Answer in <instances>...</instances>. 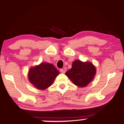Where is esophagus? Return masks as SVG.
<instances>
[{
  "mask_svg": "<svg viewBox=\"0 0 124 124\" xmlns=\"http://www.w3.org/2000/svg\"><path fill=\"white\" fill-rule=\"evenodd\" d=\"M60 71L61 72V73H65V72H66L65 70H64V69H61L60 70Z\"/></svg>",
  "mask_w": 124,
  "mask_h": 124,
  "instance_id": "34e87169",
  "label": "esophagus"
}]
</instances>
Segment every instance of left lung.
Here are the masks:
<instances>
[{
	"label": "left lung",
	"mask_w": 124,
	"mask_h": 124,
	"mask_svg": "<svg viewBox=\"0 0 124 124\" xmlns=\"http://www.w3.org/2000/svg\"><path fill=\"white\" fill-rule=\"evenodd\" d=\"M96 74V68L92 62L75 60L72 67L65 73L75 85L84 87L93 81Z\"/></svg>",
	"instance_id": "8db88e82"
}]
</instances>
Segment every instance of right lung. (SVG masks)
Listing matches in <instances>:
<instances>
[{"label":"right lung","mask_w":124,"mask_h":124,"mask_svg":"<svg viewBox=\"0 0 124 124\" xmlns=\"http://www.w3.org/2000/svg\"><path fill=\"white\" fill-rule=\"evenodd\" d=\"M59 74L53 64L42 62L30 69L28 79L34 87L43 90L50 86Z\"/></svg>","instance_id":"obj_1"}]
</instances>
